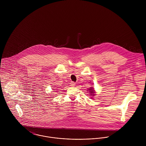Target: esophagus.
I'll return each instance as SVG.
<instances>
[{"label": "esophagus", "mask_w": 146, "mask_h": 146, "mask_svg": "<svg viewBox=\"0 0 146 146\" xmlns=\"http://www.w3.org/2000/svg\"><path fill=\"white\" fill-rule=\"evenodd\" d=\"M70 85L71 86H74L75 85V83H74V82H71V83H70Z\"/></svg>", "instance_id": "1"}]
</instances>
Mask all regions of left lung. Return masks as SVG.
I'll return each instance as SVG.
<instances>
[{
    "mask_svg": "<svg viewBox=\"0 0 146 146\" xmlns=\"http://www.w3.org/2000/svg\"><path fill=\"white\" fill-rule=\"evenodd\" d=\"M88 90L89 91V93H90V95L91 96H94L95 94H94L95 92H94V90L93 89V88L92 87H91L90 88H89Z\"/></svg>",
    "mask_w": 146,
    "mask_h": 146,
    "instance_id": "1",
    "label": "left lung"
}]
</instances>
